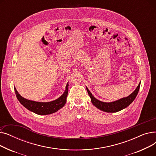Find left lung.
Returning <instances> with one entry per match:
<instances>
[{"mask_svg": "<svg viewBox=\"0 0 156 156\" xmlns=\"http://www.w3.org/2000/svg\"><path fill=\"white\" fill-rule=\"evenodd\" d=\"M140 86V83H139V85L135 89V90L132 94H130L127 97L122 98V99H121L118 101H114L112 102H104L97 100L92 95V93L89 91V90L88 89L87 87V90L89 96L90 97L92 104L97 108H98L101 111H103L104 112H116L126 108L134 101L139 91Z\"/></svg>", "mask_w": 156, "mask_h": 156, "instance_id": "left-lung-1", "label": "left lung"}]
</instances>
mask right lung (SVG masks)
<instances>
[{"instance_id":"right-lung-1","label":"right lung","mask_w":156,"mask_h":156,"mask_svg":"<svg viewBox=\"0 0 156 156\" xmlns=\"http://www.w3.org/2000/svg\"><path fill=\"white\" fill-rule=\"evenodd\" d=\"M14 88L16 97L24 108L40 115H46L57 111L65 105L68 93V83L66 85L65 92L59 99L49 102H38L27 100L18 94L15 87Z\"/></svg>"}]
</instances>
